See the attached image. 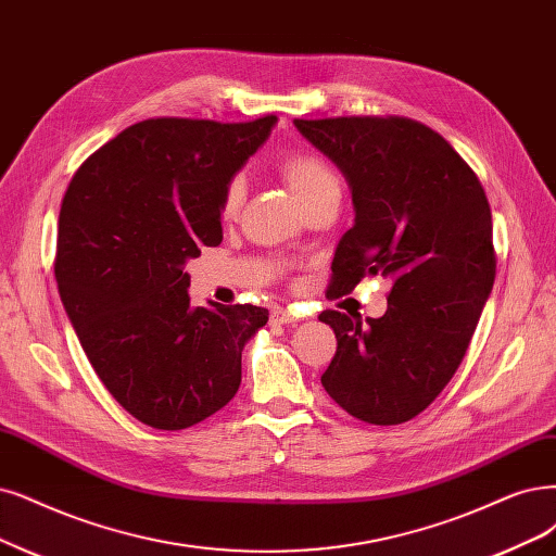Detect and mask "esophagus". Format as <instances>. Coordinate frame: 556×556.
I'll list each match as a JSON object with an SVG mask.
<instances>
[{
    "instance_id": "esophagus-1",
    "label": "esophagus",
    "mask_w": 556,
    "mask_h": 556,
    "mask_svg": "<svg viewBox=\"0 0 556 556\" xmlns=\"http://www.w3.org/2000/svg\"><path fill=\"white\" fill-rule=\"evenodd\" d=\"M295 314L291 309H283V306H277V309H273L270 314V323L273 325H289V323H295Z\"/></svg>"
}]
</instances>
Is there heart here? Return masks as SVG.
Segmentation results:
<instances>
[{
  "mask_svg": "<svg viewBox=\"0 0 556 556\" xmlns=\"http://www.w3.org/2000/svg\"><path fill=\"white\" fill-rule=\"evenodd\" d=\"M277 172L281 174L283 182L289 185L295 199L302 203V208L325 194L341 190L339 176L330 167V162L309 151H289L279 155ZM242 197H244L242 180L231 178L224 185V192L219 199V217L233 219L242 205Z\"/></svg>",
  "mask_w": 556,
  "mask_h": 556,
  "instance_id": "b5f03b06",
  "label": "heart"
}]
</instances>
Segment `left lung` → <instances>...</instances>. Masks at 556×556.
Segmentation results:
<instances>
[{
	"label": "left lung",
	"mask_w": 556,
	"mask_h": 556,
	"mask_svg": "<svg viewBox=\"0 0 556 556\" xmlns=\"http://www.w3.org/2000/svg\"><path fill=\"white\" fill-rule=\"evenodd\" d=\"M353 188L355 224L332 261V289L392 279L380 318L327 309L337 353L320 376L348 415L415 419L460 366L497 273L479 176L433 128L405 116L295 118Z\"/></svg>",
	"instance_id": "8db88e82"
}]
</instances>
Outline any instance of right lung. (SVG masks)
Masks as SVG:
<instances>
[{
	"label": "right lung",
	"instance_id": "right-lung-1",
	"mask_svg": "<svg viewBox=\"0 0 556 556\" xmlns=\"http://www.w3.org/2000/svg\"><path fill=\"white\" fill-rule=\"evenodd\" d=\"M275 121H139L79 164L61 201V302L108 392L151 428H190L229 403L242 345L267 323L254 304L190 306L182 265L222 242L224 185Z\"/></svg>",
	"mask_w": 556,
	"mask_h": 556
}]
</instances>
